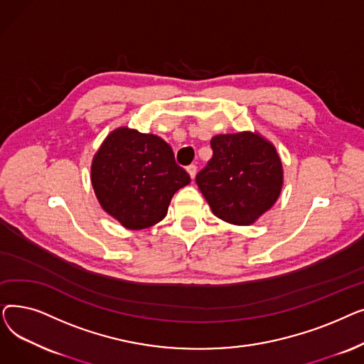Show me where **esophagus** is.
<instances>
[{
    "label": "esophagus",
    "instance_id": "esophagus-1",
    "mask_svg": "<svg viewBox=\"0 0 364 364\" xmlns=\"http://www.w3.org/2000/svg\"><path fill=\"white\" fill-rule=\"evenodd\" d=\"M187 172H188V176H190V178H195V176H196V171H198V168H196V165H188L187 168Z\"/></svg>",
    "mask_w": 364,
    "mask_h": 364
}]
</instances>
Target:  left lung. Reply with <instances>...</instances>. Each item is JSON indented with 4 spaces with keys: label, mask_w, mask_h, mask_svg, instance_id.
<instances>
[{
    "label": "left lung",
    "mask_w": 364,
    "mask_h": 364,
    "mask_svg": "<svg viewBox=\"0 0 364 364\" xmlns=\"http://www.w3.org/2000/svg\"><path fill=\"white\" fill-rule=\"evenodd\" d=\"M213 158L196 176L198 187L214 215L250 225L276 203L283 168L276 147L258 132L213 137Z\"/></svg>",
    "instance_id": "left-lung-1"
}]
</instances>
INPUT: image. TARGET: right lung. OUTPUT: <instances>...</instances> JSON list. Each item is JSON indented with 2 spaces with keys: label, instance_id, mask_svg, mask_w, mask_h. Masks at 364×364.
Listing matches in <instances>:
<instances>
[{
  "label": "right lung",
  "instance_id": "1",
  "mask_svg": "<svg viewBox=\"0 0 364 364\" xmlns=\"http://www.w3.org/2000/svg\"><path fill=\"white\" fill-rule=\"evenodd\" d=\"M188 183L166 141L127 127L109 134L91 164V184L102 208L129 230L162 221L172 196Z\"/></svg>",
  "mask_w": 364,
  "mask_h": 364
}]
</instances>
